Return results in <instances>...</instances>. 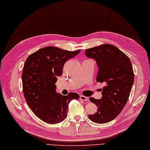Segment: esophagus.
Here are the masks:
<instances>
[{"mask_svg":"<svg viewBox=\"0 0 150 150\" xmlns=\"http://www.w3.org/2000/svg\"><path fill=\"white\" fill-rule=\"evenodd\" d=\"M80 100H83V101H86V102H89V100L88 98L86 96H83V95H81L80 96Z\"/></svg>","mask_w":150,"mask_h":150,"instance_id":"1","label":"esophagus"}]
</instances>
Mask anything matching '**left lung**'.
Wrapping results in <instances>:
<instances>
[{
    "instance_id": "left-lung-1",
    "label": "left lung",
    "mask_w": 150,
    "mask_h": 150,
    "mask_svg": "<svg viewBox=\"0 0 150 150\" xmlns=\"http://www.w3.org/2000/svg\"><path fill=\"white\" fill-rule=\"evenodd\" d=\"M85 54L96 60L98 67L96 81L106 83L102 98H90L98 108L88 117L95 123H107L122 112L129 99L134 79L131 60L118 48L107 43L88 48Z\"/></svg>"
}]
</instances>
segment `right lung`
I'll return each instance as SVG.
<instances>
[{
	"label": "right lung",
	"instance_id": "add662e5",
	"mask_svg": "<svg viewBox=\"0 0 150 150\" xmlns=\"http://www.w3.org/2000/svg\"><path fill=\"white\" fill-rule=\"evenodd\" d=\"M80 52L46 47L26 59L22 73L24 96L31 110L43 122H62L67 116L71 100L79 98L76 93L66 96L57 93L55 83L62 74L64 64Z\"/></svg>",
	"mask_w": 150,
	"mask_h": 150
}]
</instances>
